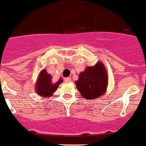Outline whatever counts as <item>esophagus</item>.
Wrapping results in <instances>:
<instances>
[{"mask_svg":"<svg viewBox=\"0 0 146 146\" xmlns=\"http://www.w3.org/2000/svg\"><path fill=\"white\" fill-rule=\"evenodd\" d=\"M64 80H65V82H67V83H69V82H71V78H66L65 79H64Z\"/></svg>","mask_w":146,"mask_h":146,"instance_id":"34e87169","label":"esophagus"}]
</instances>
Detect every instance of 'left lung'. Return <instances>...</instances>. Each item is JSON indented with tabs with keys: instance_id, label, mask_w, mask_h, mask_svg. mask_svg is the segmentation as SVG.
I'll list each match as a JSON object with an SVG mask.
<instances>
[{
	"instance_id": "8db88e82",
	"label": "left lung",
	"mask_w": 146,
	"mask_h": 146,
	"mask_svg": "<svg viewBox=\"0 0 146 146\" xmlns=\"http://www.w3.org/2000/svg\"><path fill=\"white\" fill-rule=\"evenodd\" d=\"M109 78L104 64L98 62L94 66L87 67L75 82L76 88L84 98L94 100L106 93Z\"/></svg>"
}]
</instances>
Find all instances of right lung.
<instances>
[{
    "instance_id": "obj_1",
    "label": "right lung",
    "mask_w": 146,
    "mask_h": 146,
    "mask_svg": "<svg viewBox=\"0 0 146 146\" xmlns=\"http://www.w3.org/2000/svg\"><path fill=\"white\" fill-rule=\"evenodd\" d=\"M62 82L63 79L60 78L57 82H53L52 76L50 74L47 73L46 70H41L37 76V80L36 81L35 86L36 94L42 98L51 97Z\"/></svg>"
}]
</instances>
